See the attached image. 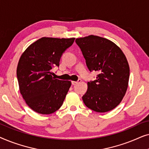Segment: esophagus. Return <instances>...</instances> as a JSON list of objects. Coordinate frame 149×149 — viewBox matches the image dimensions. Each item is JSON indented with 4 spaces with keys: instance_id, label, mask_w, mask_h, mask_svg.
<instances>
[{
    "instance_id": "esophagus-1",
    "label": "esophagus",
    "mask_w": 149,
    "mask_h": 149,
    "mask_svg": "<svg viewBox=\"0 0 149 149\" xmlns=\"http://www.w3.org/2000/svg\"><path fill=\"white\" fill-rule=\"evenodd\" d=\"M81 81V79H79V81H72V84L73 85H77V83H80Z\"/></svg>"
}]
</instances>
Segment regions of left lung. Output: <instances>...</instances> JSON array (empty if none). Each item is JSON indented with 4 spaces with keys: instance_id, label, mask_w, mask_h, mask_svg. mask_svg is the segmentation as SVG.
I'll return each instance as SVG.
<instances>
[{
    "instance_id": "obj_1",
    "label": "left lung",
    "mask_w": 149,
    "mask_h": 149,
    "mask_svg": "<svg viewBox=\"0 0 149 149\" xmlns=\"http://www.w3.org/2000/svg\"><path fill=\"white\" fill-rule=\"evenodd\" d=\"M90 71L99 72L87 83L83 102L97 113H106L121 103L127 89L130 66L122 50L107 38L89 35L76 38Z\"/></svg>"
}]
</instances>
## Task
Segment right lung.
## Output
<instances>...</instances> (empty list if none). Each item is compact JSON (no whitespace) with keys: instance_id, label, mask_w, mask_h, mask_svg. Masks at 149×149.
<instances>
[{"instance_id":"right-lung-1","label":"right lung","mask_w":149,"mask_h":149,"mask_svg":"<svg viewBox=\"0 0 149 149\" xmlns=\"http://www.w3.org/2000/svg\"><path fill=\"white\" fill-rule=\"evenodd\" d=\"M74 39L42 37L28 46L20 57L17 68L20 93L36 113L49 115L62 107L71 81L56 79L52 69L59 66L62 54Z\"/></svg>"}]
</instances>
